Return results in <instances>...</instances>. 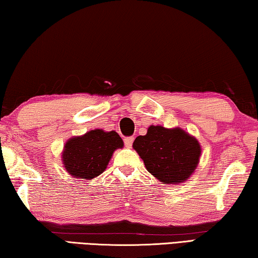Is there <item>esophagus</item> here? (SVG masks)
<instances>
[{
	"instance_id": "34e87169",
	"label": "esophagus",
	"mask_w": 258,
	"mask_h": 258,
	"mask_svg": "<svg viewBox=\"0 0 258 258\" xmlns=\"http://www.w3.org/2000/svg\"><path fill=\"white\" fill-rule=\"evenodd\" d=\"M123 142H124L125 147H132V146H133V143H134V137H133V136L125 137V138L123 139Z\"/></svg>"
}]
</instances>
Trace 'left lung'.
Masks as SVG:
<instances>
[{
	"label": "left lung",
	"mask_w": 258,
	"mask_h": 258,
	"mask_svg": "<svg viewBox=\"0 0 258 258\" xmlns=\"http://www.w3.org/2000/svg\"><path fill=\"white\" fill-rule=\"evenodd\" d=\"M134 149L147 171L163 184L186 180L199 163L200 145L196 138L179 128L151 125L145 136H138Z\"/></svg>",
	"instance_id": "8db88e82"
}]
</instances>
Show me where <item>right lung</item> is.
Here are the masks:
<instances>
[{
    "label": "right lung",
    "mask_w": 258,
    "mask_h": 258,
    "mask_svg": "<svg viewBox=\"0 0 258 258\" xmlns=\"http://www.w3.org/2000/svg\"><path fill=\"white\" fill-rule=\"evenodd\" d=\"M122 146L123 142L115 132L91 130L66 143L62 162L75 178L92 179L106 169L113 152Z\"/></svg>",
    "instance_id": "add662e5"
}]
</instances>
